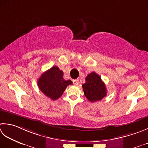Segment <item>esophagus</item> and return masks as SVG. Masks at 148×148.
<instances>
[{"mask_svg":"<svg viewBox=\"0 0 148 148\" xmlns=\"http://www.w3.org/2000/svg\"><path fill=\"white\" fill-rule=\"evenodd\" d=\"M72 82H73V84H74V85H77L79 83V79H73V80H72Z\"/></svg>","mask_w":148,"mask_h":148,"instance_id":"1","label":"esophagus"}]
</instances>
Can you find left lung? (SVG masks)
I'll return each mask as SVG.
<instances>
[{
  "mask_svg": "<svg viewBox=\"0 0 148 148\" xmlns=\"http://www.w3.org/2000/svg\"><path fill=\"white\" fill-rule=\"evenodd\" d=\"M86 82L82 85L85 95L89 101L95 102L101 101L107 94L105 83L101 77L93 72L88 74L85 78Z\"/></svg>",
  "mask_w": 148,
  "mask_h": 148,
  "instance_id": "8db88e82",
  "label": "left lung"
}]
</instances>
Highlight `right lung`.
<instances>
[{"label": "right lung", "instance_id": "obj_1", "mask_svg": "<svg viewBox=\"0 0 148 148\" xmlns=\"http://www.w3.org/2000/svg\"><path fill=\"white\" fill-rule=\"evenodd\" d=\"M63 72L57 66L45 71L38 80V86L46 96L56 100L62 96L66 86L72 85L71 80L63 79Z\"/></svg>", "mask_w": 148, "mask_h": 148}]
</instances>
